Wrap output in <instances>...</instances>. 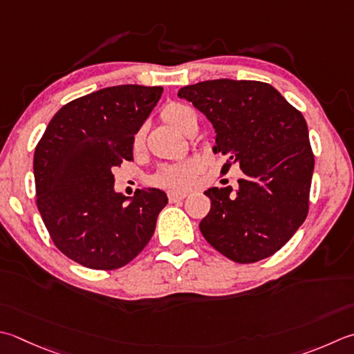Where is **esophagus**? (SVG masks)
<instances>
[{
  "label": "esophagus",
  "mask_w": 354,
  "mask_h": 354,
  "mask_svg": "<svg viewBox=\"0 0 354 354\" xmlns=\"http://www.w3.org/2000/svg\"><path fill=\"white\" fill-rule=\"evenodd\" d=\"M167 196H169L170 203H176V201H183L187 196V193L185 192H169Z\"/></svg>",
  "instance_id": "1"
}]
</instances>
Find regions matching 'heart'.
<instances>
[{
	"label": "heart",
	"mask_w": 354,
	"mask_h": 354,
	"mask_svg": "<svg viewBox=\"0 0 354 354\" xmlns=\"http://www.w3.org/2000/svg\"><path fill=\"white\" fill-rule=\"evenodd\" d=\"M161 120L169 124V126L175 127L178 131L184 135H190L193 127L198 126L196 113L193 109L185 106L181 102H171L165 106L161 112ZM145 142V131L142 127L138 129L133 138H131V147L135 151H142ZM199 170V162L193 158L183 159L175 164H169L158 171V175L153 178L155 184L165 187L170 190H184L195 181V176Z\"/></svg>",
	"instance_id": "b5f03b06"
}]
</instances>
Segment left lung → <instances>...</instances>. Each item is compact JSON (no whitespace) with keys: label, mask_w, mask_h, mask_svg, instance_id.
I'll return each instance as SVG.
<instances>
[{"label":"left lung","mask_w":354,"mask_h":354,"mask_svg":"<svg viewBox=\"0 0 354 354\" xmlns=\"http://www.w3.org/2000/svg\"><path fill=\"white\" fill-rule=\"evenodd\" d=\"M179 98L213 124L214 153L244 171L239 189L205 192L212 207L199 228L207 242L239 264L266 259L293 236L308 213L315 156L307 122L273 86L212 80L185 86Z\"/></svg>","instance_id":"obj_1"}]
</instances>
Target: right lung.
I'll return each instance as SVG.
<instances>
[{
	"label": "right lung",
	"mask_w": 354,
	"mask_h": 354,
	"mask_svg": "<svg viewBox=\"0 0 354 354\" xmlns=\"http://www.w3.org/2000/svg\"><path fill=\"white\" fill-rule=\"evenodd\" d=\"M162 87L101 88L62 106L33 156L37 205L61 253L93 270L121 268L155 232L167 196L158 189L127 198L113 189L115 167L133 159L131 138Z\"/></svg>",
	"instance_id": "add662e5"
}]
</instances>
